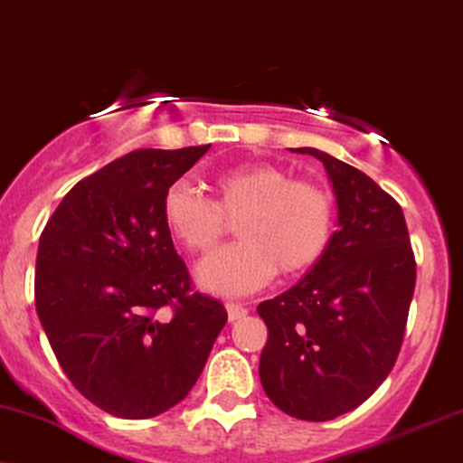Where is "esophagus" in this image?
Wrapping results in <instances>:
<instances>
[{"instance_id":"esophagus-1","label":"esophagus","mask_w":463,"mask_h":463,"mask_svg":"<svg viewBox=\"0 0 463 463\" xmlns=\"http://www.w3.org/2000/svg\"><path fill=\"white\" fill-rule=\"evenodd\" d=\"M249 314V309L241 306V303H227V317H230L232 323H236V320H242L244 317Z\"/></svg>"}]
</instances>
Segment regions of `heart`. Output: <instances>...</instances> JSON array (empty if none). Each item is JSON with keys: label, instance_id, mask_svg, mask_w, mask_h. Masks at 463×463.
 I'll return each mask as SVG.
<instances>
[{"label": "heart", "instance_id": "1", "mask_svg": "<svg viewBox=\"0 0 463 463\" xmlns=\"http://www.w3.org/2000/svg\"><path fill=\"white\" fill-rule=\"evenodd\" d=\"M216 199L186 182H175L162 197V219L171 236L194 255H208L238 219L241 242L199 266V281L225 297L260 290L281 270L301 275L327 251L335 205L327 188L297 179L286 168L255 162L216 173Z\"/></svg>", "mask_w": 463, "mask_h": 463}]
</instances>
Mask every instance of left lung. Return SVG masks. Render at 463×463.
<instances>
[{"label":"left lung","instance_id":"left-lung-1","mask_svg":"<svg viewBox=\"0 0 463 463\" xmlns=\"http://www.w3.org/2000/svg\"><path fill=\"white\" fill-rule=\"evenodd\" d=\"M323 162L338 203V232L318 264L258 306L269 327L260 357L266 396L298 420L323 422L360 407L392 371L416 286L401 205L366 173Z\"/></svg>","mask_w":463,"mask_h":463}]
</instances>
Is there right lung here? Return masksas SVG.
Wrapping results in <instances>:
<instances>
[{
  "mask_svg": "<svg viewBox=\"0 0 463 463\" xmlns=\"http://www.w3.org/2000/svg\"><path fill=\"white\" fill-rule=\"evenodd\" d=\"M210 145L138 149L84 177L41 233L36 312L58 364L90 403L129 420L190 392L227 323L190 288L162 197Z\"/></svg>",
  "mask_w": 463,
  "mask_h": 463,
  "instance_id": "obj_1",
  "label": "right lung"
}]
</instances>
